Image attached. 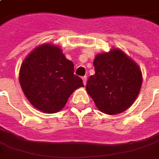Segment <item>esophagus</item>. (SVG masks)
<instances>
[{
	"label": "esophagus",
	"mask_w": 159,
	"mask_h": 159,
	"mask_svg": "<svg viewBox=\"0 0 159 159\" xmlns=\"http://www.w3.org/2000/svg\"><path fill=\"white\" fill-rule=\"evenodd\" d=\"M83 84H84V85H86V83H87V76H83Z\"/></svg>",
	"instance_id": "obj_1"
}]
</instances>
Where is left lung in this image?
I'll use <instances>...</instances> for the list:
<instances>
[{"mask_svg": "<svg viewBox=\"0 0 159 159\" xmlns=\"http://www.w3.org/2000/svg\"><path fill=\"white\" fill-rule=\"evenodd\" d=\"M93 66L95 74L89 76L86 89L98 109L115 115L131 107L142 83L139 66L118 49L98 54Z\"/></svg>", "mask_w": 159, "mask_h": 159, "instance_id": "obj_1", "label": "left lung"}]
</instances>
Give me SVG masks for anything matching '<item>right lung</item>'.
Here are the masks:
<instances>
[{"mask_svg":"<svg viewBox=\"0 0 159 159\" xmlns=\"http://www.w3.org/2000/svg\"><path fill=\"white\" fill-rule=\"evenodd\" d=\"M19 81L30 104L47 113L61 110L74 90L84 87L74 74L72 61L59 48L49 44L36 48L24 60Z\"/></svg>","mask_w":159,"mask_h":159,"instance_id":"obj_1","label":"right lung"}]
</instances>
